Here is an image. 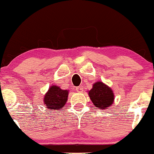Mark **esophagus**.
I'll use <instances>...</instances> for the list:
<instances>
[{"label": "esophagus", "instance_id": "esophagus-1", "mask_svg": "<svg viewBox=\"0 0 154 154\" xmlns=\"http://www.w3.org/2000/svg\"><path fill=\"white\" fill-rule=\"evenodd\" d=\"M76 90H77V92H82L83 91L82 87H77V88H76Z\"/></svg>", "mask_w": 154, "mask_h": 154}]
</instances>
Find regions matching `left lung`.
I'll use <instances>...</instances> for the list:
<instances>
[{
  "label": "left lung",
  "mask_w": 154,
  "mask_h": 154,
  "mask_svg": "<svg viewBox=\"0 0 154 154\" xmlns=\"http://www.w3.org/2000/svg\"><path fill=\"white\" fill-rule=\"evenodd\" d=\"M88 95L92 103L99 109L105 110L113 103L114 94L112 89L102 82H95Z\"/></svg>",
  "instance_id": "obj_1"
}]
</instances>
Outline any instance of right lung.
<instances>
[{
  "label": "right lung",
  "mask_w": 154,
  "mask_h": 154,
  "mask_svg": "<svg viewBox=\"0 0 154 154\" xmlns=\"http://www.w3.org/2000/svg\"><path fill=\"white\" fill-rule=\"evenodd\" d=\"M68 94V90H62L58 86L52 85L44 95V105L47 108L52 110L62 109L67 101Z\"/></svg>",
  "instance_id": "obj_1"
}]
</instances>
